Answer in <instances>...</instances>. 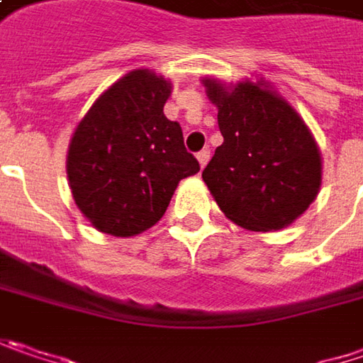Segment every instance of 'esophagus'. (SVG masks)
<instances>
[{
    "label": "esophagus",
    "mask_w": 363,
    "mask_h": 363,
    "mask_svg": "<svg viewBox=\"0 0 363 363\" xmlns=\"http://www.w3.org/2000/svg\"><path fill=\"white\" fill-rule=\"evenodd\" d=\"M197 160H199V166L205 168V166H207V162H209V150H201V152L197 154Z\"/></svg>",
    "instance_id": "34e87169"
}]
</instances>
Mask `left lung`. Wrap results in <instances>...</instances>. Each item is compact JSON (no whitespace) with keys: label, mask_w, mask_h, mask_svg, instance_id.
<instances>
[{"label":"left lung","mask_w":363,"mask_h":363,"mask_svg":"<svg viewBox=\"0 0 363 363\" xmlns=\"http://www.w3.org/2000/svg\"><path fill=\"white\" fill-rule=\"evenodd\" d=\"M203 86L224 135L203 170L209 193L240 228L289 225L316 199L323 181L320 152L306 123L265 79L225 86L205 77Z\"/></svg>","instance_id":"obj_1"}]
</instances>
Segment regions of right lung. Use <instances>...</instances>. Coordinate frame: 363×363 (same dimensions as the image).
I'll use <instances>...</instances> for the list:
<instances>
[{"label": "right lung", "mask_w": 363, "mask_h": 363, "mask_svg": "<svg viewBox=\"0 0 363 363\" xmlns=\"http://www.w3.org/2000/svg\"><path fill=\"white\" fill-rule=\"evenodd\" d=\"M172 84L150 69L123 75L77 123L67 179L98 232L135 236L160 222L182 179L199 172L182 129L164 115Z\"/></svg>", "instance_id": "obj_1"}]
</instances>
